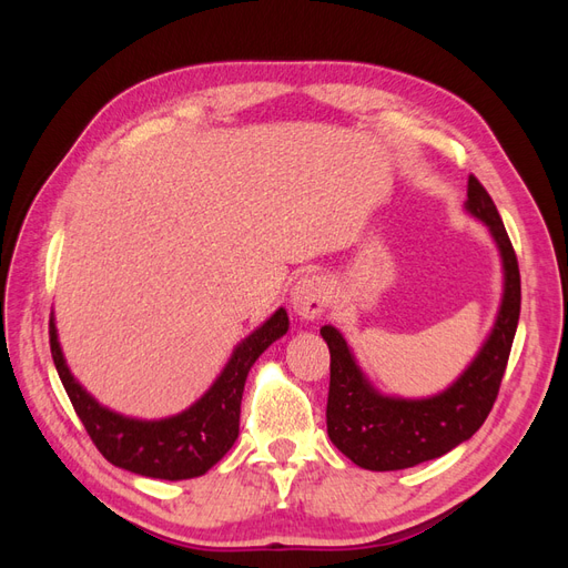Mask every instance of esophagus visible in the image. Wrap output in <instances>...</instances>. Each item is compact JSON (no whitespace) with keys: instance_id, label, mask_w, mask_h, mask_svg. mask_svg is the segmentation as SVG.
<instances>
[{"instance_id":"obj_1","label":"esophagus","mask_w":568,"mask_h":568,"mask_svg":"<svg viewBox=\"0 0 568 568\" xmlns=\"http://www.w3.org/2000/svg\"><path fill=\"white\" fill-rule=\"evenodd\" d=\"M291 305L303 320H315L329 305V284L320 274H305L291 291Z\"/></svg>"}]
</instances>
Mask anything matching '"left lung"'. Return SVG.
Instances as JSON below:
<instances>
[{
	"label": "left lung",
	"mask_w": 568,
	"mask_h": 568,
	"mask_svg": "<svg viewBox=\"0 0 568 568\" xmlns=\"http://www.w3.org/2000/svg\"><path fill=\"white\" fill-rule=\"evenodd\" d=\"M467 211L486 222L505 270V294L493 332L459 379L432 398L407 400L382 395L357 367L346 338L326 324L320 329L332 353L326 434L357 467L395 471L436 459L469 440L490 415L521 313L517 253L490 194L474 175L467 184Z\"/></svg>",
	"instance_id": "obj_1"
}]
</instances>
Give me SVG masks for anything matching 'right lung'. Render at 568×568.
Wrapping results in <instances>:
<instances>
[{"instance_id": "add662e5", "label": "right lung", "mask_w": 568, "mask_h": 568, "mask_svg": "<svg viewBox=\"0 0 568 568\" xmlns=\"http://www.w3.org/2000/svg\"><path fill=\"white\" fill-rule=\"evenodd\" d=\"M288 315L280 307L263 326L234 348L227 367L201 400L175 417L159 422L130 419L99 405L68 369L54 320H49V346L59 379L71 398L75 415L88 428L97 450L111 464L132 474L165 480L194 478L209 471L234 445L246 376L270 343L284 336Z\"/></svg>"}]
</instances>
